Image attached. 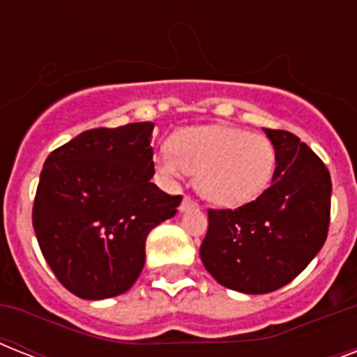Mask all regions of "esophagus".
Wrapping results in <instances>:
<instances>
[{
	"instance_id": "esophagus-1",
	"label": "esophagus",
	"mask_w": 357,
	"mask_h": 357,
	"mask_svg": "<svg viewBox=\"0 0 357 357\" xmlns=\"http://www.w3.org/2000/svg\"><path fill=\"white\" fill-rule=\"evenodd\" d=\"M192 207H196V202L190 196H185L181 206H179V211H187V209H192Z\"/></svg>"
}]
</instances>
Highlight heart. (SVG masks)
<instances>
[{"instance_id": "b5f03b06", "label": "heart", "mask_w": 357, "mask_h": 357, "mask_svg": "<svg viewBox=\"0 0 357 357\" xmlns=\"http://www.w3.org/2000/svg\"><path fill=\"white\" fill-rule=\"evenodd\" d=\"M172 150L159 151L157 168L168 178L198 176L206 200L222 207L243 206L271 183L276 151L266 137L231 126H204L179 131Z\"/></svg>"}]
</instances>
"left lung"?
Here are the masks:
<instances>
[{"instance_id": "1", "label": "left lung", "mask_w": 357, "mask_h": 357, "mask_svg": "<svg viewBox=\"0 0 357 357\" xmlns=\"http://www.w3.org/2000/svg\"><path fill=\"white\" fill-rule=\"evenodd\" d=\"M265 133L278 162L271 187L237 209H209L200 246L207 272L224 287L246 294L272 293L293 282L319 254L330 226L326 165L296 135Z\"/></svg>"}]
</instances>
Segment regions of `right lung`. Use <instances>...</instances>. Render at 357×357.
<instances>
[{
  "instance_id": "right-lung-1",
  "label": "right lung",
  "mask_w": 357,
  "mask_h": 357,
  "mask_svg": "<svg viewBox=\"0 0 357 357\" xmlns=\"http://www.w3.org/2000/svg\"><path fill=\"white\" fill-rule=\"evenodd\" d=\"M151 122L89 129L44 162L33 228L53 274L79 298L131 289L148 234L178 213L181 196L151 183Z\"/></svg>"
}]
</instances>
